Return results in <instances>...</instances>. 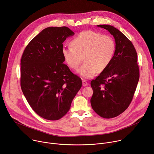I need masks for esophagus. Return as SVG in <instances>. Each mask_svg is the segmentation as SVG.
Here are the masks:
<instances>
[{"label": "esophagus", "mask_w": 154, "mask_h": 154, "mask_svg": "<svg viewBox=\"0 0 154 154\" xmlns=\"http://www.w3.org/2000/svg\"><path fill=\"white\" fill-rule=\"evenodd\" d=\"M82 85L83 87H86L88 85V83L86 80H82Z\"/></svg>", "instance_id": "esophagus-1"}]
</instances>
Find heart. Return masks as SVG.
Returning <instances> with one entry per match:
<instances>
[{
	"label": "heart",
	"mask_w": 154,
	"mask_h": 154,
	"mask_svg": "<svg viewBox=\"0 0 154 154\" xmlns=\"http://www.w3.org/2000/svg\"><path fill=\"white\" fill-rule=\"evenodd\" d=\"M72 47H62L63 59L67 66L74 70L78 69L83 57V64L78 74L85 79L93 77L102 72L112 60L116 51L114 38L93 31H83L71 41Z\"/></svg>",
	"instance_id": "b5f03b06"
}]
</instances>
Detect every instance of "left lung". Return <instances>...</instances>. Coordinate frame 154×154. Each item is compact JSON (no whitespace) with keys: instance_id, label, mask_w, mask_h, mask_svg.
<instances>
[{"instance_id":"8db88e82","label":"left lung","mask_w":154,"mask_h":154,"mask_svg":"<svg viewBox=\"0 0 154 154\" xmlns=\"http://www.w3.org/2000/svg\"><path fill=\"white\" fill-rule=\"evenodd\" d=\"M97 27L114 36L116 48L109 65L91 82L90 102L97 114L110 119L123 113L132 101L139 79L137 56L131 42L119 29L106 24Z\"/></svg>"}]
</instances>
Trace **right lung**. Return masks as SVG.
I'll return each instance as SVG.
<instances>
[{"label": "right lung", "mask_w": 154, "mask_h": 154, "mask_svg": "<svg viewBox=\"0 0 154 154\" xmlns=\"http://www.w3.org/2000/svg\"><path fill=\"white\" fill-rule=\"evenodd\" d=\"M74 35L69 27H49L27 45L21 60V87L30 106L45 119L64 116L82 87V80L64 61L61 49Z\"/></svg>", "instance_id": "add662e5"}]
</instances>
